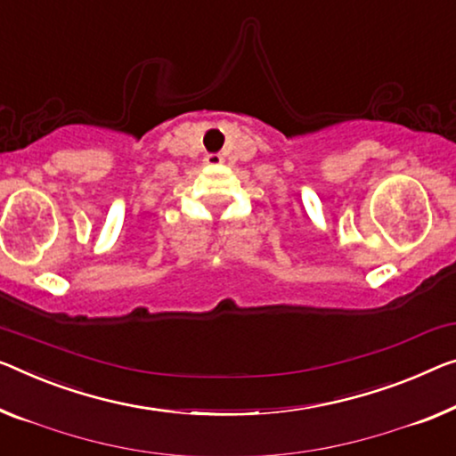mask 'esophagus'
<instances>
[{"label":"esophagus","instance_id":"34e87169","mask_svg":"<svg viewBox=\"0 0 456 456\" xmlns=\"http://www.w3.org/2000/svg\"><path fill=\"white\" fill-rule=\"evenodd\" d=\"M205 161L208 163V166H219V163H223V155L221 153H208Z\"/></svg>","mask_w":456,"mask_h":456}]
</instances>
